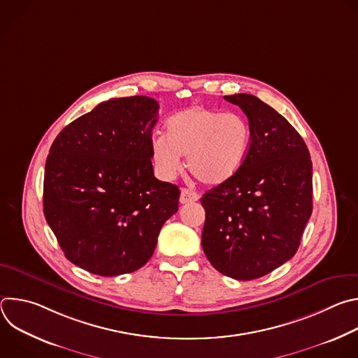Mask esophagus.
<instances>
[{
  "label": "esophagus",
  "mask_w": 358,
  "mask_h": 358,
  "mask_svg": "<svg viewBox=\"0 0 358 358\" xmlns=\"http://www.w3.org/2000/svg\"><path fill=\"white\" fill-rule=\"evenodd\" d=\"M198 198H199V195L195 191H192L189 188H182L181 189V195H180V202L181 203L194 202V201H198Z\"/></svg>",
  "instance_id": "obj_1"
}]
</instances>
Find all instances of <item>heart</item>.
Instances as JSON below:
<instances>
[{
  "instance_id": "heart-1",
  "label": "heart",
  "mask_w": 358,
  "mask_h": 358,
  "mask_svg": "<svg viewBox=\"0 0 358 358\" xmlns=\"http://www.w3.org/2000/svg\"><path fill=\"white\" fill-rule=\"evenodd\" d=\"M252 140L248 119L206 106H191L173 115L166 137L151 140V159L160 177L174 178L187 156L189 173L202 184L220 185L243 166Z\"/></svg>"
}]
</instances>
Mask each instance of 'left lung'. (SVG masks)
<instances>
[{
	"label": "left lung",
	"instance_id": "obj_1",
	"mask_svg": "<svg viewBox=\"0 0 358 358\" xmlns=\"http://www.w3.org/2000/svg\"><path fill=\"white\" fill-rule=\"evenodd\" d=\"M246 115L252 140L241 170L201 198L202 249L236 280L258 279L294 257L313 210L312 160L296 129L253 94L224 96Z\"/></svg>",
	"mask_w": 358,
	"mask_h": 358
}]
</instances>
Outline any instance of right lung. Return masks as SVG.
Here are the masks:
<instances>
[{
    "label": "right lung",
    "mask_w": 358,
    "mask_h": 358,
    "mask_svg": "<svg viewBox=\"0 0 358 358\" xmlns=\"http://www.w3.org/2000/svg\"><path fill=\"white\" fill-rule=\"evenodd\" d=\"M159 103L110 99L68 124L45 164L43 214L66 259L99 276L144 266L180 189L155 177L151 133Z\"/></svg>",
    "instance_id": "obj_1"
}]
</instances>
